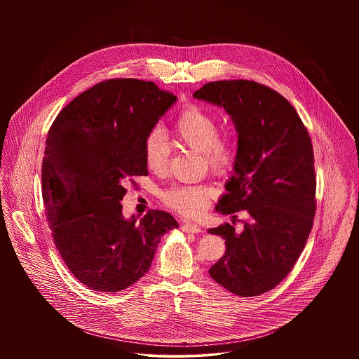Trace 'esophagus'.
<instances>
[{
	"label": "esophagus",
	"mask_w": 359,
	"mask_h": 359,
	"mask_svg": "<svg viewBox=\"0 0 359 359\" xmlns=\"http://www.w3.org/2000/svg\"><path fill=\"white\" fill-rule=\"evenodd\" d=\"M180 229L184 233H192V234L202 231V227L199 224H196V223H184V224H182Z\"/></svg>",
	"instance_id": "obj_1"
}]
</instances>
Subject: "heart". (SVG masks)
I'll return each mask as SVG.
<instances>
[{
    "label": "heart",
    "mask_w": 359,
    "mask_h": 359,
    "mask_svg": "<svg viewBox=\"0 0 359 359\" xmlns=\"http://www.w3.org/2000/svg\"><path fill=\"white\" fill-rule=\"evenodd\" d=\"M177 138L194 151L203 154L205 163L214 172H224L233 163V149L226 133H218V121L203 109L189 104L173 122ZM144 160L154 173H163L168 167L170 145L161 132L154 128L144 141ZM214 188L205 184H176L168 188L164 203L186 217L201 215L214 198Z\"/></svg>",
    "instance_id": "obj_1"
}]
</instances>
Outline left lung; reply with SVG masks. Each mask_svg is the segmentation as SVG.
Listing matches in <instances>:
<instances>
[{
  "instance_id": "1",
  "label": "left lung",
  "mask_w": 359,
  "mask_h": 359,
  "mask_svg": "<svg viewBox=\"0 0 359 359\" xmlns=\"http://www.w3.org/2000/svg\"><path fill=\"white\" fill-rule=\"evenodd\" d=\"M194 98L223 107L238 135L233 176L215 210L248 214L241 233L230 223L208 230L226 243L224 256L208 273L237 296H258L287 277L312 229V142L294 107L266 86L243 79L210 82Z\"/></svg>"
}]
</instances>
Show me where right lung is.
Returning <instances> with one entry per match:
<instances>
[{
  "label": "right lung",
  "instance_id": "right-lung-1",
  "mask_svg": "<svg viewBox=\"0 0 359 359\" xmlns=\"http://www.w3.org/2000/svg\"><path fill=\"white\" fill-rule=\"evenodd\" d=\"M176 101L154 82L109 79L71 101L48 130L46 215L59 255L87 288L126 290L149 271L161 236L179 227L158 210L126 219L121 205L132 179L148 175L145 137Z\"/></svg>",
  "mask_w": 359,
  "mask_h": 359
}]
</instances>
